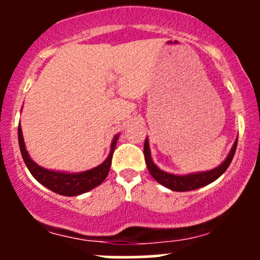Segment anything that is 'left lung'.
<instances>
[{
	"label": "left lung",
	"mask_w": 260,
	"mask_h": 260,
	"mask_svg": "<svg viewBox=\"0 0 260 260\" xmlns=\"http://www.w3.org/2000/svg\"><path fill=\"white\" fill-rule=\"evenodd\" d=\"M237 145H238V141H235L229 156H228L226 159H225L220 166H217L216 169L211 170V171L186 175V176H177V175L167 174V172L159 170L158 167L153 164V161H152L151 158L148 140L145 141L143 151H145V159L147 164V169H148L149 174L152 175V177H153L157 182L164 185L165 187L170 188V190L181 191V192H183V191H191V190H196V188H200L203 187V186H206L209 185V183H211L212 181L219 179V177L226 171L228 167H229L230 162H232L233 157H234L235 154Z\"/></svg>",
	"instance_id": "1"
}]
</instances>
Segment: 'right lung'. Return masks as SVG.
Here are the masks:
<instances>
[{
    "label": "right lung",
    "instance_id": "obj_1",
    "mask_svg": "<svg viewBox=\"0 0 260 260\" xmlns=\"http://www.w3.org/2000/svg\"><path fill=\"white\" fill-rule=\"evenodd\" d=\"M18 145H20V151L22 154V158L25 165L27 166L28 171L31 172L34 177L48 187L49 190L64 196H77L84 192H88L91 188L101 185L106 177L108 176L109 169H111L112 157H113L114 147L117 143L118 136H115L113 142L111 146V153L107 157L106 161L99 165L95 169H91L89 171L80 172V174H65V172H55L50 170L43 169L38 166L28 156L27 151L25 148V142H23L22 131L18 125Z\"/></svg>",
    "mask_w": 260,
    "mask_h": 260
}]
</instances>
